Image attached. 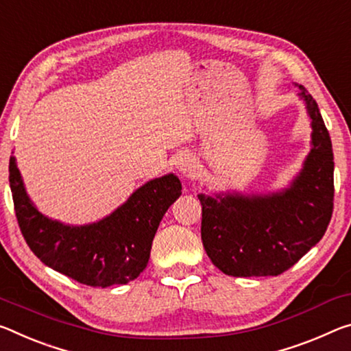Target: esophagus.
Here are the masks:
<instances>
[{
	"label": "esophagus",
	"mask_w": 351,
	"mask_h": 351,
	"mask_svg": "<svg viewBox=\"0 0 351 351\" xmlns=\"http://www.w3.org/2000/svg\"><path fill=\"white\" fill-rule=\"evenodd\" d=\"M176 169L186 176H195L198 173L199 165H198V160L195 159V156L186 153V154H181L180 158H178Z\"/></svg>",
	"instance_id": "34e87169"
}]
</instances>
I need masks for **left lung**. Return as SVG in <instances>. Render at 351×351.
I'll use <instances>...</instances> for the list:
<instances>
[{"mask_svg":"<svg viewBox=\"0 0 351 351\" xmlns=\"http://www.w3.org/2000/svg\"><path fill=\"white\" fill-rule=\"evenodd\" d=\"M298 98L311 120V149L302 170L275 192L199 193L202 241L217 269L230 276H276L324 237L332 214L335 158L315 99Z\"/></svg>","mask_w":351,"mask_h":351,"instance_id":"obj_1","label":"left lung"}]
</instances>
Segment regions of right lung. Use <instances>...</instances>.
I'll use <instances>...</instances> for the list:
<instances>
[{
	"instance_id": "1",
	"label": "right lung",
	"mask_w": 351,
	"mask_h": 351,
	"mask_svg": "<svg viewBox=\"0 0 351 351\" xmlns=\"http://www.w3.org/2000/svg\"><path fill=\"white\" fill-rule=\"evenodd\" d=\"M9 182L21 234L43 264L81 285H128L145 270L152 243L167 209L181 195L173 173L147 181L101 220L66 225L37 209L26 192L15 156Z\"/></svg>"
}]
</instances>
